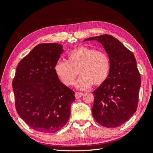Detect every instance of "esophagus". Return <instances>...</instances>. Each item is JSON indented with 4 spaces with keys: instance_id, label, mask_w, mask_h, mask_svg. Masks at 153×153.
Returning <instances> with one entry per match:
<instances>
[{
    "instance_id": "1",
    "label": "esophagus",
    "mask_w": 153,
    "mask_h": 153,
    "mask_svg": "<svg viewBox=\"0 0 153 153\" xmlns=\"http://www.w3.org/2000/svg\"><path fill=\"white\" fill-rule=\"evenodd\" d=\"M83 94L82 93H79V92H76V94H75V96H76V99H79L83 96Z\"/></svg>"
}]
</instances>
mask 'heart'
Masks as SVG:
<instances>
[{
  "label": "heart",
  "mask_w": 153,
  "mask_h": 153,
  "mask_svg": "<svg viewBox=\"0 0 153 153\" xmlns=\"http://www.w3.org/2000/svg\"><path fill=\"white\" fill-rule=\"evenodd\" d=\"M110 70V60L105 52L95 48L79 47L68 55L67 62L58 60L54 66V71L65 85H73L77 76L80 77L76 83L79 89H87L93 83L100 85L108 78Z\"/></svg>",
  "instance_id": "1"
}]
</instances>
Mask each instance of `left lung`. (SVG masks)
Here are the masks:
<instances>
[{"label": "left lung", "instance_id": "1", "mask_svg": "<svg viewBox=\"0 0 153 153\" xmlns=\"http://www.w3.org/2000/svg\"><path fill=\"white\" fill-rule=\"evenodd\" d=\"M102 45L110 60L108 78L93 92L92 114L106 128H116L128 121L137 108L141 80L135 58L121 42L110 35L87 38Z\"/></svg>", "mask_w": 153, "mask_h": 153}]
</instances>
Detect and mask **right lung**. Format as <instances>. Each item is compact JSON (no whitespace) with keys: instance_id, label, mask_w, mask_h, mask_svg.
<instances>
[{"instance_id":"add662e5","label":"right lung","mask_w":153,"mask_h":153,"mask_svg":"<svg viewBox=\"0 0 153 153\" xmlns=\"http://www.w3.org/2000/svg\"><path fill=\"white\" fill-rule=\"evenodd\" d=\"M58 43L35 46L18 63L12 82L16 109L34 130L51 134L66 125L75 93L62 83L54 66L63 53Z\"/></svg>"}]
</instances>
